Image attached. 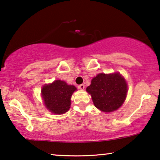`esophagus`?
<instances>
[{
  "label": "esophagus",
  "instance_id": "esophagus-1",
  "mask_svg": "<svg viewBox=\"0 0 160 160\" xmlns=\"http://www.w3.org/2000/svg\"><path fill=\"white\" fill-rule=\"evenodd\" d=\"M78 88H79V89H80V90H83L85 88V85L84 84H81V85H79V86H78Z\"/></svg>",
  "mask_w": 160,
  "mask_h": 160
}]
</instances>
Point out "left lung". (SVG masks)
<instances>
[{
	"label": "left lung",
	"instance_id": "8db88e82",
	"mask_svg": "<svg viewBox=\"0 0 160 160\" xmlns=\"http://www.w3.org/2000/svg\"><path fill=\"white\" fill-rule=\"evenodd\" d=\"M86 91L90 94L95 106L106 113L116 111L124 102L127 83L120 73H99L91 80Z\"/></svg>",
	"mask_w": 160,
	"mask_h": 160
}]
</instances>
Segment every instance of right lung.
Segmentation results:
<instances>
[{
  "label": "right lung",
  "mask_w": 160,
  "mask_h": 160,
  "mask_svg": "<svg viewBox=\"0 0 160 160\" xmlns=\"http://www.w3.org/2000/svg\"><path fill=\"white\" fill-rule=\"evenodd\" d=\"M76 90L77 88L74 85H68L63 80H57L42 87V96L49 111L55 114H63L70 109L71 97Z\"/></svg>",
  "instance_id": "add662e5"
}]
</instances>
